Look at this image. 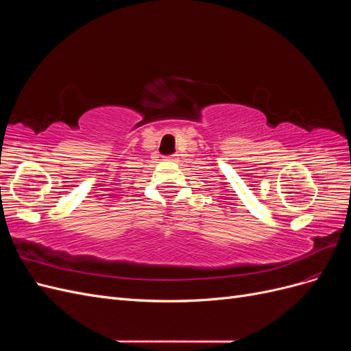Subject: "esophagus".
<instances>
[{
	"mask_svg": "<svg viewBox=\"0 0 351 351\" xmlns=\"http://www.w3.org/2000/svg\"><path fill=\"white\" fill-rule=\"evenodd\" d=\"M167 159H169V161H176V159H177V155H168V156H167Z\"/></svg>",
	"mask_w": 351,
	"mask_h": 351,
	"instance_id": "obj_1",
	"label": "esophagus"
}]
</instances>
